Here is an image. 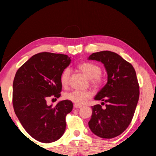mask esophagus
I'll return each instance as SVG.
<instances>
[{
	"instance_id": "1",
	"label": "esophagus",
	"mask_w": 156,
	"mask_h": 156,
	"mask_svg": "<svg viewBox=\"0 0 156 156\" xmlns=\"http://www.w3.org/2000/svg\"><path fill=\"white\" fill-rule=\"evenodd\" d=\"M81 107H82L81 105H77V104L73 105V107H74L75 109H79V108H80Z\"/></svg>"
}]
</instances>
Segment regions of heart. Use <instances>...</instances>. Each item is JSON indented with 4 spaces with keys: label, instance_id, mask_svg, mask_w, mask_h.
I'll return each mask as SVG.
<instances>
[{
    "label": "heart",
    "instance_id": "1",
    "mask_svg": "<svg viewBox=\"0 0 156 156\" xmlns=\"http://www.w3.org/2000/svg\"><path fill=\"white\" fill-rule=\"evenodd\" d=\"M80 72L91 80V83L95 87H99L103 83V78L100 75L102 73L101 67L95 63L90 62H83L78 65ZM71 72L69 69H65L60 76V83L66 87L69 83ZM91 97V93L88 91L74 90L65 95V98L77 105H82Z\"/></svg>",
    "mask_w": 156,
    "mask_h": 156
}]
</instances>
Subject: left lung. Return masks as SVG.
Instances as JSON below:
<instances>
[{
    "instance_id": "8db88e82",
    "label": "left lung",
    "mask_w": 156,
    "mask_h": 156,
    "mask_svg": "<svg viewBox=\"0 0 156 156\" xmlns=\"http://www.w3.org/2000/svg\"><path fill=\"white\" fill-rule=\"evenodd\" d=\"M88 59L103 63L108 75L107 84L94 98L102 101L105 108L100 105L91 107L89 126L100 138H115L128 127L138 104L140 91L136 71L131 63L110 51L93 53Z\"/></svg>"
}]
</instances>
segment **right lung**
<instances>
[{
  "label": "right lung",
  "mask_w": 156,
  "mask_h": 156,
  "mask_svg": "<svg viewBox=\"0 0 156 156\" xmlns=\"http://www.w3.org/2000/svg\"><path fill=\"white\" fill-rule=\"evenodd\" d=\"M70 63L67 55L42 52L31 57L16 73L12 96L15 113L25 131L39 142L56 141L65 131V118L73 103L65 100L55 107L48 106L47 99L60 96V76Z\"/></svg>",
  "instance_id": "right-lung-1"
}]
</instances>
